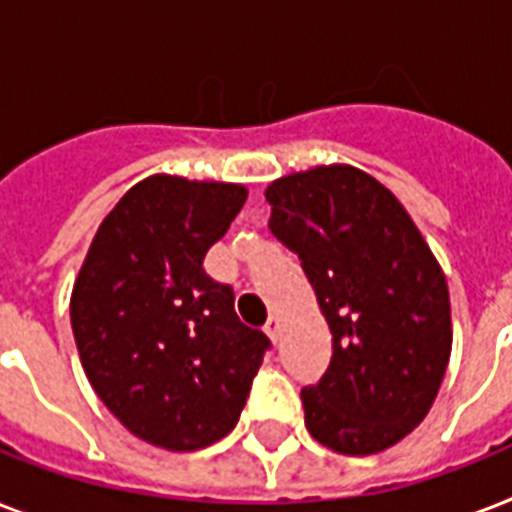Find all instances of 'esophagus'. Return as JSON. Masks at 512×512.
Masks as SVG:
<instances>
[{
    "mask_svg": "<svg viewBox=\"0 0 512 512\" xmlns=\"http://www.w3.org/2000/svg\"><path fill=\"white\" fill-rule=\"evenodd\" d=\"M265 335L271 337L273 342L279 340V335H281V321L276 319V316H271V319H268V324H265Z\"/></svg>",
    "mask_w": 512,
    "mask_h": 512,
    "instance_id": "34e87169",
    "label": "esophagus"
}]
</instances>
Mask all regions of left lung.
Returning a JSON list of instances; mask_svg holds the SVG:
<instances>
[{"instance_id":"obj_1","label":"left lung","mask_w":512,"mask_h":512,"mask_svg":"<svg viewBox=\"0 0 512 512\" xmlns=\"http://www.w3.org/2000/svg\"><path fill=\"white\" fill-rule=\"evenodd\" d=\"M265 199L332 332L329 369L300 393L305 428L350 457L398 444L430 412L452 356L436 255L404 204L350 164L279 177Z\"/></svg>"}]
</instances>
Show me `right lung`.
<instances>
[{"mask_svg":"<svg viewBox=\"0 0 512 512\" xmlns=\"http://www.w3.org/2000/svg\"><path fill=\"white\" fill-rule=\"evenodd\" d=\"M247 201L239 183L151 175L100 223L71 292L84 374L132 436L196 452L228 436L268 337L204 273Z\"/></svg>","mask_w":512,"mask_h":512,"instance_id":"1","label":"right lung"}]
</instances>
